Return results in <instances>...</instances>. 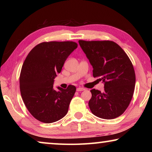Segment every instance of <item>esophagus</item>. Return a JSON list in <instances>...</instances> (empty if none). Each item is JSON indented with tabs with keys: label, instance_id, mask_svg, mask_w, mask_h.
Instances as JSON below:
<instances>
[{
	"label": "esophagus",
	"instance_id": "esophagus-1",
	"mask_svg": "<svg viewBox=\"0 0 152 152\" xmlns=\"http://www.w3.org/2000/svg\"><path fill=\"white\" fill-rule=\"evenodd\" d=\"M76 91L79 92V91H85V88H81V87H79V88H76Z\"/></svg>",
	"mask_w": 152,
	"mask_h": 152
}]
</instances>
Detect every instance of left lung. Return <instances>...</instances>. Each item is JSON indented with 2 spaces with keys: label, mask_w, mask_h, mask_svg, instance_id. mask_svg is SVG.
<instances>
[{
  "label": "left lung",
  "mask_w": 152,
  "mask_h": 152,
  "mask_svg": "<svg viewBox=\"0 0 152 152\" xmlns=\"http://www.w3.org/2000/svg\"><path fill=\"white\" fill-rule=\"evenodd\" d=\"M79 44L93 68V76L104 84V92L92 89L88 105L92 114L113 119L127 109L133 95L135 74L124 50L112 41L79 40Z\"/></svg>",
  "instance_id": "1"
}]
</instances>
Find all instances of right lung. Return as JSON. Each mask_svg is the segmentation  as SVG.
I'll list each match as a JSON object with an SVG mask.
<instances>
[{"mask_svg":"<svg viewBox=\"0 0 152 152\" xmlns=\"http://www.w3.org/2000/svg\"><path fill=\"white\" fill-rule=\"evenodd\" d=\"M78 44L74 42H50L31 50L23 64L19 83L23 101L36 119L45 123L57 121L68 111L76 87L53 89V82L64 64Z\"/></svg>","mask_w":152,"mask_h":152,"instance_id":"add662e5","label":"right lung"}]
</instances>
